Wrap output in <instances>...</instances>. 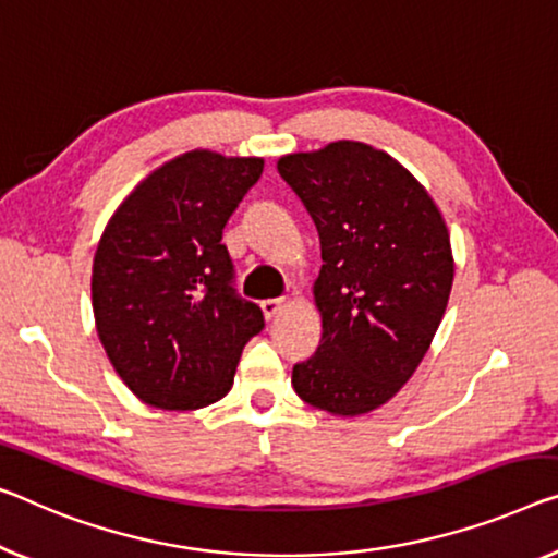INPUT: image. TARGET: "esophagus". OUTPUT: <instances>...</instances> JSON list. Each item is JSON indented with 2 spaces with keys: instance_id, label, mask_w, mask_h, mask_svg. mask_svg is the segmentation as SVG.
<instances>
[{
  "instance_id": "34e87169",
  "label": "esophagus",
  "mask_w": 558,
  "mask_h": 558,
  "mask_svg": "<svg viewBox=\"0 0 558 558\" xmlns=\"http://www.w3.org/2000/svg\"><path fill=\"white\" fill-rule=\"evenodd\" d=\"M260 307H263V315L265 318H276V315L282 311V307H286V301H282V298H268V301H263L260 303Z\"/></svg>"
}]
</instances>
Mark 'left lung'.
<instances>
[{
  "instance_id": "1",
  "label": "left lung",
  "mask_w": 558,
  "mask_h": 558,
  "mask_svg": "<svg viewBox=\"0 0 558 558\" xmlns=\"http://www.w3.org/2000/svg\"><path fill=\"white\" fill-rule=\"evenodd\" d=\"M278 172L311 213L323 257L320 345L293 368V388L332 415L371 413L409 384L446 313V220L401 162L355 140L282 155Z\"/></svg>"
}]
</instances>
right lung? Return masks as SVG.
Masks as SVG:
<instances>
[{
    "mask_svg": "<svg viewBox=\"0 0 558 558\" xmlns=\"http://www.w3.org/2000/svg\"><path fill=\"white\" fill-rule=\"evenodd\" d=\"M263 157L178 155L112 213L93 263L95 328L132 393L195 411L232 388L263 311L235 295L222 228L263 172Z\"/></svg>",
    "mask_w": 558,
    "mask_h": 558,
    "instance_id": "obj_1",
    "label": "right lung"
}]
</instances>
